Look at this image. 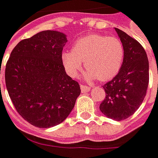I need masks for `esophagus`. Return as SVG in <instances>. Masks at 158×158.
I'll list each match as a JSON object with an SVG mask.
<instances>
[{"label": "esophagus", "instance_id": "34e87169", "mask_svg": "<svg viewBox=\"0 0 158 158\" xmlns=\"http://www.w3.org/2000/svg\"><path fill=\"white\" fill-rule=\"evenodd\" d=\"M81 90H82V93H84V92H88V91L90 90V87L86 86V85H81Z\"/></svg>", "mask_w": 158, "mask_h": 158}]
</instances>
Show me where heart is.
<instances>
[{"label":"heart","mask_w":158,"mask_h":158,"mask_svg":"<svg viewBox=\"0 0 158 158\" xmlns=\"http://www.w3.org/2000/svg\"><path fill=\"white\" fill-rule=\"evenodd\" d=\"M124 56V46L118 39L91 34L76 40L71 51L62 52L61 61L71 77L77 76L83 61L87 69L82 77L86 81H107L119 72Z\"/></svg>","instance_id":"b5f03b06"}]
</instances>
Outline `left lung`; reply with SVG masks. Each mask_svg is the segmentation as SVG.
I'll return each instance as SVG.
<instances>
[{
	"label": "left lung",
	"instance_id": "1",
	"mask_svg": "<svg viewBox=\"0 0 158 158\" xmlns=\"http://www.w3.org/2000/svg\"><path fill=\"white\" fill-rule=\"evenodd\" d=\"M115 31L124 46V60L119 72L103 86L106 98L99 109L107 118L119 121L133 115L143 103L149 85V60L137 40Z\"/></svg>",
	"mask_w": 158,
	"mask_h": 158
}]
</instances>
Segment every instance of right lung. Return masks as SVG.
Instances as JSON below:
<instances>
[{"label":"right lung","instance_id":"right-lung-1","mask_svg":"<svg viewBox=\"0 0 158 158\" xmlns=\"http://www.w3.org/2000/svg\"><path fill=\"white\" fill-rule=\"evenodd\" d=\"M67 36L44 31L20 41L11 52L5 82L17 112L29 123L49 128L64 121L81 93L61 61Z\"/></svg>","mask_w":158,"mask_h":158}]
</instances>
